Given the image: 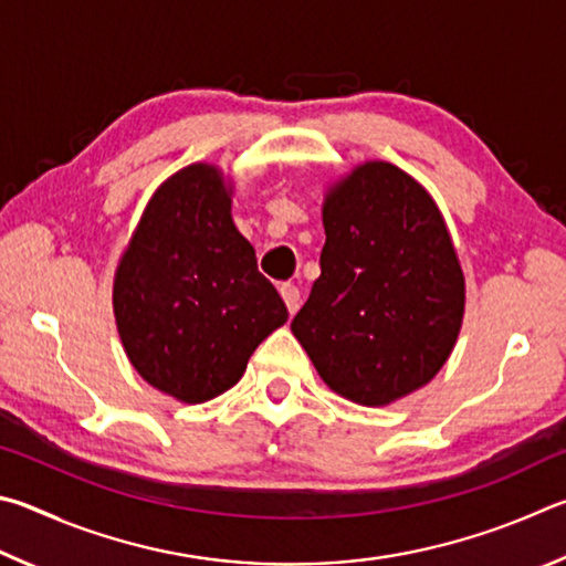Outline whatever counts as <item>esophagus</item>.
<instances>
[{"label": "esophagus", "instance_id": "obj_1", "mask_svg": "<svg viewBox=\"0 0 566 566\" xmlns=\"http://www.w3.org/2000/svg\"><path fill=\"white\" fill-rule=\"evenodd\" d=\"M281 298L285 301V308H289L291 315H293L295 311H298V305H301V291L295 289V285L283 283V285H281Z\"/></svg>", "mask_w": 566, "mask_h": 566}]
</instances>
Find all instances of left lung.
Returning a JSON list of instances; mask_svg holds the SVG:
<instances>
[{"label":"left lung","mask_w":566,"mask_h":566,"mask_svg":"<svg viewBox=\"0 0 566 566\" xmlns=\"http://www.w3.org/2000/svg\"><path fill=\"white\" fill-rule=\"evenodd\" d=\"M321 277L291 331L333 392L382 408L428 385L464 318V275L434 198L388 161L328 186Z\"/></svg>","instance_id":"1"}]
</instances>
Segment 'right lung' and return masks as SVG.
Segmentation results:
<instances>
[{"mask_svg": "<svg viewBox=\"0 0 566 566\" xmlns=\"http://www.w3.org/2000/svg\"><path fill=\"white\" fill-rule=\"evenodd\" d=\"M233 186L191 164L156 188L114 273L116 331L134 370L178 402L231 390L289 308L231 218Z\"/></svg>", "mask_w": 566, "mask_h": 566, "instance_id": "obj_1", "label": "right lung"}]
</instances>
